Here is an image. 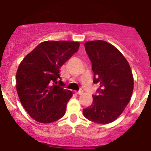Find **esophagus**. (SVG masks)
<instances>
[{
  "mask_svg": "<svg viewBox=\"0 0 151 151\" xmlns=\"http://www.w3.org/2000/svg\"><path fill=\"white\" fill-rule=\"evenodd\" d=\"M83 92H84V91H83V89H80L79 91H76V94H83Z\"/></svg>",
  "mask_w": 151,
  "mask_h": 151,
  "instance_id": "obj_1",
  "label": "esophagus"
}]
</instances>
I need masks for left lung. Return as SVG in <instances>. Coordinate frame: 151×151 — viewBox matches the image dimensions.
Returning a JSON list of instances; mask_svg holds the SVG:
<instances>
[{
  "mask_svg": "<svg viewBox=\"0 0 151 151\" xmlns=\"http://www.w3.org/2000/svg\"><path fill=\"white\" fill-rule=\"evenodd\" d=\"M85 47L92 64L93 82L100 88L93 94L91 105L83 109V115L96 123H110L130 101L134 88L132 73L119 50L106 41H88Z\"/></svg>",
  "mask_w": 151,
  "mask_h": 151,
  "instance_id": "obj_1",
  "label": "left lung"
}]
</instances>
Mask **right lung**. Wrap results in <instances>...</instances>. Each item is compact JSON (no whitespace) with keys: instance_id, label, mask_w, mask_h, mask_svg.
<instances>
[{"instance_id":"obj_1","label":"right lung","mask_w":151,"mask_h":151,"mask_svg":"<svg viewBox=\"0 0 151 151\" xmlns=\"http://www.w3.org/2000/svg\"><path fill=\"white\" fill-rule=\"evenodd\" d=\"M79 43L47 41L39 44L22 60L17 73V91L29 115L37 122L50 123L62 118L73 96L64 89L60 69L76 53Z\"/></svg>"}]
</instances>
